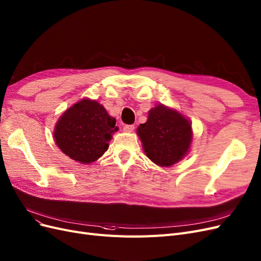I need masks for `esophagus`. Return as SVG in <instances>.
Segmentation results:
<instances>
[{
	"label": "esophagus",
	"mask_w": 261,
	"mask_h": 261,
	"mask_svg": "<svg viewBox=\"0 0 261 261\" xmlns=\"http://www.w3.org/2000/svg\"><path fill=\"white\" fill-rule=\"evenodd\" d=\"M123 129H124V132H126V133H132L135 129V125H125Z\"/></svg>",
	"instance_id": "obj_1"
}]
</instances>
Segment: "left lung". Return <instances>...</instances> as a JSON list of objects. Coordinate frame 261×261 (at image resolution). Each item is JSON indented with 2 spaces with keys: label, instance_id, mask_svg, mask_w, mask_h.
<instances>
[{
  "label": "left lung",
  "instance_id": "obj_1",
  "mask_svg": "<svg viewBox=\"0 0 261 261\" xmlns=\"http://www.w3.org/2000/svg\"><path fill=\"white\" fill-rule=\"evenodd\" d=\"M146 155L159 166L168 167L182 160L192 141L191 123L177 110L158 105L146 123L137 128Z\"/></svg>",
  "mask_w": 261,
  "mask_h": 261
}]
</instances>
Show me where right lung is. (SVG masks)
<instances>
[{"mask_svg": "<svg viewBox=\"0 0 261 261\" xmlns=\"http://www.w3.org/2000/svg\"><path fill=\"white\" fill-rule=\"evenodd\" d=\"M115 123L102 105L84 98L62 113L54 129V138L70 159L89 164L108 150L112 135L119 129Z\"/></svg>", "mask_w": 261, "mask_h": 261, "instance_id": "1", "label": "right lung"}]
</instances>
